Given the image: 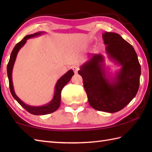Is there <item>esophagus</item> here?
Returning <instances> with one entry per match:
<instances>
[{
	"label": "esophagus",
	"instance_id": "esophagus-1",
	"mask_svg": "<svg viewBox=\"0 0 152 152\" xmlns=\"http://www.w3.org/2000/svg\"><path fill=\"white\" fill-rule=\"evenodd\" d=\"M72 69L73 71L74 72V73H75V74L78 73V71L79 70V68L78 66H73Z\"/></svg>",
	"mask_w": 152,
	"mask_h": 152
}]
</instances>
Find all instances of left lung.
Instances as JSON below:
<instances>
[{
  "instance_id": "1",
  "label": "left lung",
  "mask_w": 152,
  "mask_h": 152,
  "mask_svg": "<svg viewBox=\"0 0 152 152\" xmlns=\"http://www.w3.org/2000/svg\"><path fill=\"white\" fill-rule=\"evenodd\" d=\"M110 60L120 66L112 74L105 65L102 54L93 53L80 66L78 74L92 108L99 111L114 113L127 106L138 92L141 68L134 48L120 35L110 32L102 34Z\"/></svg>"
}]
</instances>
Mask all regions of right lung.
Instances as JSON below:
<instances>
[{
  "instance_id": "obj_1",
  "label": "right lung",
  "mask_w": 152,
  "mask_h": 152,
  "mask_svg": "<svg viewBox=\"0 0 152 152\" xmlns=\"http://www.w3.org/2000/svg\"><path fill=\"white\" fill-rule=\"evenodd\" d=\"M44 33L45 32H42V31L37 32L36 33L27 35L26 37H25L23 38V39L19 42H18L14 48V49H13L11 53L10 57L9 62L7 65V74H8V78L9 80V86H10V92L12 93V95L23 108H24L27 112H28L33 115H46L48 114H51V113L56 111L59 108L61 104V91H62L63 87L70 81V79L72 78V76L74 74L73 70L72 69H70L57 80L56 85L55 86V91H54L53 97L52 99H51V101L50 102L47 103V104L45 105L40 106H31V105L27 104H25L24 102H23L21 100L19 99L17 95H16L14 91V85H13V82H12V70H13V67H14L15 59H16V57H17V55L21 48L24 46L25 43L27 42V40L28 39H29V38H31L40 36L41 34H44Z\"/></svg>"
}]
</instances>
